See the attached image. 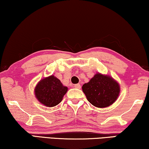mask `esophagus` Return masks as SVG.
I'll list each match as a JSON object with an SVG mask.
<instances>
[{
    "label": "esophagus",
    "instance_id": "34e87169",
    "mask_svg": "<svg viewBox=\"0 0 149 149\" xmlns=\"http://www.w3.org/2000/svg\"><path fill=\"white\" fill-rule=\"evenodd\" d=\"M74 87L77 89H81V85L80 84H76V85H74Z\"/></svg>",
    "mask_w": 149,
    "mask_h": 149
}]
</instances>
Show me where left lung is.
Listing matches in <instances>:
<instances>
[{
    "instance_id": "obj_1",
    "label": "left lung",
    "mask_w": 149,
    "mask_h": 149,
    "mask_svg": "<svg viewBox=\"0 0 149 149\" xmlns=\"http://www.w3.org/2000/svg\"><path fill=\"white\" fill-rule=\"evenodd\" d=\"M82 89L87 100L99 108L108 107L117 100L120 92L119 83L109 75L97 73Z\"/></svg>"
}]
</instances>
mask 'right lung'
Wrapping results in <instances>:
<instances>
[{"mask_svg":"<svg viewBox=\"0 0 149 149\" xmlns=\"http://www.w3.org/2000/svg\"><path fill=\"white\" fill-rule=\"evenodd\" d=\"M68 88L62 85L58 79L51 75L40 80L35 87L38 100L47 107H54L61 102Z\"/></svg>","mask_w":149,"mask_h":149,"instance_id":"right-lung-1","label":"right lung"}]
</instances>
